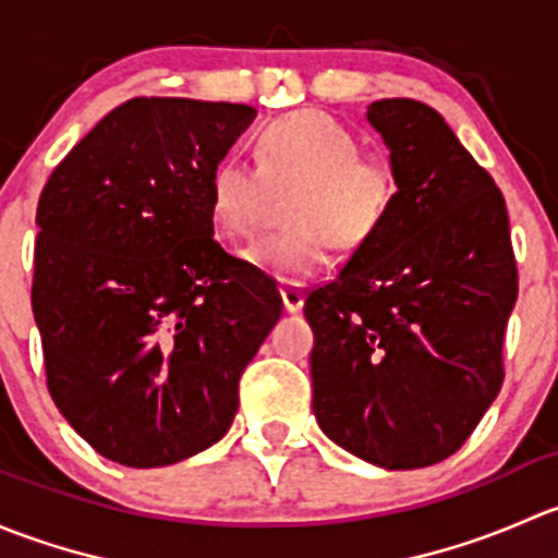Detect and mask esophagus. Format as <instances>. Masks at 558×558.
Here are the masks:
<instances>
[{
    "mask_svg": "<svg viewBox=\"0 0 558 558\" xmlns=\"http://www.w3.org/2000/svg\"><path fill=\"white\" fill-rule=\"evenodd\" d=\"M280 296H283V307L289 313L302 311V305H305V291H302L296 283H283V286H280Z\"/></svg>",
    "mask_w": 558,
    "mask_h": 558,
    "instance_id": "esophagus-1",
    "label": "esophagus"
}]
</instances>
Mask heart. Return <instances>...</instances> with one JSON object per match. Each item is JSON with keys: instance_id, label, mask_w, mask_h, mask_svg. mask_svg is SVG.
Instances as JSON below:
<instances>
[{"instance_id": "b5f03b06", "label": "heart", "mask_w": 558, "mask_h": 558, "mask_svg": "<svg viewBox=\"0 0 558 558\" xmlns=\"http://www.w3.org/2000/svg\"><path fill=\"white\" fill-rule=\"evenodd\" d=\"M258 167L221 159L207 178V207L229 238L262 229L269 189L296 185L286 205L289 229L245 247L251 267L280 280L320 272L331 243H367L399 199V172L384 156L362 154V140L324 112H291L256 134Z\"/></svg>"}]
</instances>
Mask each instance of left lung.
Listing matches in <instances>:
<instances>
[{
  "instance_id": "obj_1",
  "label": "left lung",
  "mask_w": 558,
  "mask_h": 558,
  "mask_svg": "<svg viewBox=\"0 0 558 558\" xmlns=\"http://www.w3.org/2000/svg\"><path fill=\"white\" fill-rule=\"evenodd\" d=\"M367 121L399 199L307 294L313 413L348 453L418 470L459 451L497 399L519 269L502 191L435 107L380 99Z\"/></svg>"
}]
</instances>
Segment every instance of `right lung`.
I'll list each match as a JSON object with an SVG mask.
<instances>
[{
  "label": "right lung",
  "mask_w": 558,
  "mask_h": 558,
  "mask_svg": "<svg viewBox=\"0 0 558 558\" xmlns=\"http://www.w3.org/2000/svg\"><path fill=\"white\" fill-rule=\"evenodd\" d=\"M256 110L137 97L64 156L37 205L32 311L56 408L105 459L167 466L232 426L283 313L213 238L207 178Z\"/></svg>",
  "instance_id": "right-lung-1"
}]
</instances>
